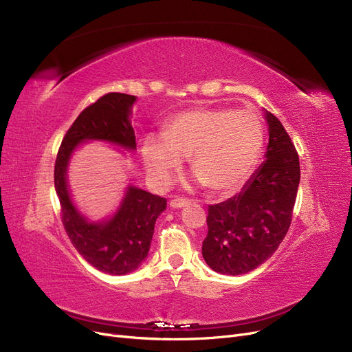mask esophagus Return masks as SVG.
<instances>
[{
    "instance_id": "34e87169",
    "label": "esophagus",
    "mask_w": 352,
    "mask_h": 352,
    "mask_svg": "<svg viewBox=\"0 0 352 352\" xmlns=\"http://www.w3.org/2000/svg\"><path fill=\"white\" fill-rule=\"evenodd\" d=\"M188 203H190V200H186V198H174V200H171V203H170V207L182 208V207H186Z\"/></svg>"
}]
</instances>
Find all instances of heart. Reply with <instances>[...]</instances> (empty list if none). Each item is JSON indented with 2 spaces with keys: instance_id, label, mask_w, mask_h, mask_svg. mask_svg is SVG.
<instances>
[{
  "instance_id": "b5f03b06",
  "label": "heart",
  "mask_w": 352,
  "mask_h": 352,
  "mask_svg": "<svg viewBox=\"0 0 352 352\" xmlns=\"http://www.w3.org/2000/svg\"><path fill=\"white\" fill-rule=\"evenodd\" d=\"M263 142V122L254 111L195 108L177 113L164 135H148L142 160L149 178L166 186L182 157H190L198 181L214 192L230 194L252 175Z\"/></svg>"
}]
</instances>
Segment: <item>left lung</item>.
I'll use <instances>...</instances> for the list:
<instances>
[{
  "mask_svg": "<svg viewBox=\"0 0 352 352\" xmlns=\"http://www.w3.org/2000/svg\"><path fill=\"white\" fill-rule=\"evenodd\" d=\"M265 161L228 200L208 206L206 263L221 274H244L265 263L285 239L300 179L299 157L280 120L265 111Z\"/></svg>",
  "mask_w": 352,
  "mask_h": 352,
  "instance_id": "left-lung-1",
  "label": "left lung"
}]
</instances>
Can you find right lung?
I'll return each mask as SVG.
<instances>
[{
    "instance_id": "obj_1",
    "label": "right lung",
    "mask_w": 352,
    "mask_h": 352,
    "mask_svg": "<svg viewBox=\"0 0 352 352\" xmlns=\"http://www.w3.org/2000/svg\"><path fill=\"white\" fill-rule=\"evenodd\" d=\"M135 102L136 96L108 94L87 106L65 135L54 165V188L62 206L66 233L89 265L108 274L131 273L145 261L155 221L166 208V200L128 186L111 217L91 221L72 200L67 168L76 149L87 141H102L135 151L136 141L131 124Z\"/></svg>"
}]
</instances>
